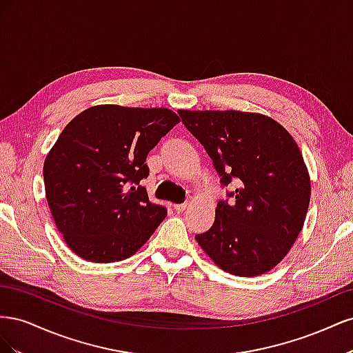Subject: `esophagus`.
<instances>
[{"instance_id": "1", "label": "esophagus", "mask_w": 353, "mask_h": 353, "mask_svg": "<svg viewBox=\"0 0 353 353\" xmlns=\"http://www.w3.org/2000/svg\"><path fill=\"white\" fill-rule=\"evenodd\" d=\"M187 203H181V205H174V209L176 210V212H184L185 209H187Z\"/></svg>"}]
</instances>
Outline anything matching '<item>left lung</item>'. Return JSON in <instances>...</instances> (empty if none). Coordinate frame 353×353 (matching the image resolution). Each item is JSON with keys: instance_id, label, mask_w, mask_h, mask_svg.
<instances>
[{"instance_id": "obj_1", "label": "left lung", "mask_w": 353, "mask_h": 353, "mask_svg": "<svg viewBox=\"0 0 353 353\" xmlns=\"http://www.w3.org/2000/svg\"><path fill=\"white\" fill-rule=\"evenodd\" d=\"M205 147L221 184L239 187L219 200L215 222L196 240L221 270L239 276L268 272L303 228L311 179L293 137L261 113L178 110Z\"/></svg>"}]
</instances>
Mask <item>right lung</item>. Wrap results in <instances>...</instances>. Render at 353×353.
I'll return each instance as SVG.
<instances>
[{
  "label": "right lung",
  "instance_id": "obj_1",
  "mask_svg": "<svg viewBox=\"0 0 353 353\" xmlns=\"http://www.w3.org/2000/svg\"><path fill=\"white\" fill-rule=\"evenodd\" d=\"M178 122L163 108L100 104L61 131L44 162L46 196L57 230L79 258H130L166 218L141 181L150 172L148 152Z\"/></svg>",
  "mask_w": 353,
  "mask_h": 353
}]
</instances>
